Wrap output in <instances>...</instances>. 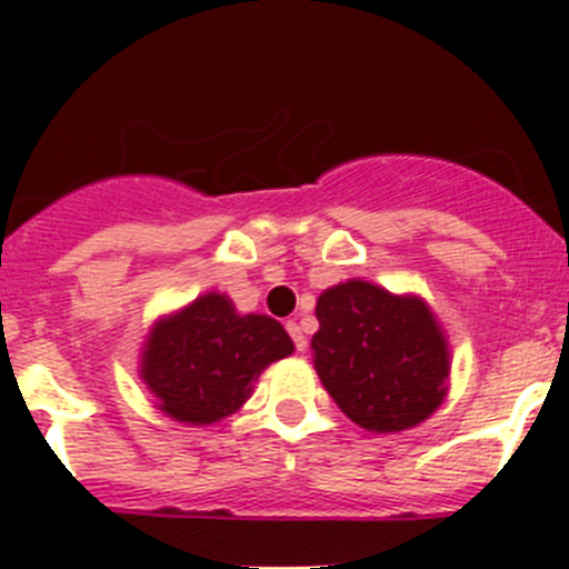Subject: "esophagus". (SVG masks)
Masks as SVG:
<instances>
[{
  "label": "esophagus",
  "mask_w": 569,
  "mask_h": 569,
  "mask_svg": "<svg viewBox=\"0 0 569 569\" xmlns=\"http://www.w3.org/2000/svg\"><path fill=\"white\" fill-rule=\"evenodd\" d=\"M284 328H288V333H290V339H293L296 350H299V353H305V347H308V339H305V330H301L299 321L290 319L288 325H284Z\"/></svg>",
  "instance_id": "obj_1"
}]
</instances>
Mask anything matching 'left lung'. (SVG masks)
Instances as JSON below:
<instances>
[{"instance_id": "left-lung-1", "label": "left lung", "mask_w": 569, "mask_h": 569, "mask_svg": "<svg viewBox=\"0 0 569 569\" xmlns=\"http://www.w3.org/2000/svg\"><path fill=\"white\" fill-rule=\"evenodd\" d=\"M316 319V373L347 419L399 433L441 405L450 361L425 301L353 279L319 296Z\"/></svg>"}]
</instances>
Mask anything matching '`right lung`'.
Segmentation results:
<instances>
[{"label": "right lung", "instance_id": "add662e5", "mask_svg": "<svg viewBox=\"0 0 569 569\" xmlns=\"http://www.w3.org/2000/svg\"><path fill=\"white\" fill-rule=\"evenodd\" d=\"M290 353L279 321L239 316L224 296L208 293L156 325L142 379L170 419L210 425L239 410L261 370Z\"/></svg>", "mask_w": 569, "mask_h": 569}]
</instances>
